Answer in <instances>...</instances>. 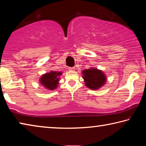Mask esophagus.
<instances>
[{
    "label": "esophagus",
    "instance_id": "obj_1",
    "mask_svg": "<svg viewBox=\"0 0 146 146\" xmlns=\"http://www.w3.org/2000/svg\"><path fill=\"white\" fill-rule=\"evenodd\" d=\"M69 70H70V71H75V67L69 68Z\"/></svg>",
    "mask_w": 146,
    "mask_h": 146
}]
</instances>
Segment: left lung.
Instances as JSON below:
<instances>
[{"instance_id":"obj_1","label":"left lung","mask_w":146,"mask_h":146,"mask_svg":"<svg viewBox=\"0 0 146 146\" xmlns=\"http://www.w3.org/2000/svg\"><path fill=\"white\" fill-rule=\"evenodd\" d=\"M82 73L86 86L90 90H98L104 86L107 81L105 73L97 68H90L83 70Z\"/></svg>"}]
</instances>
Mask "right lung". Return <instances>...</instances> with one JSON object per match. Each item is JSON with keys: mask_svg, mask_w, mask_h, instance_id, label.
I'll use <instances>...</instances> for the list:
<instances>
[{"mask_svg": "<svg viewBox=\"0 0 146 146\" xmlns=\"http://www.w3.org/2000/svg\"><path fill=\"white\" fill-rule=\"evenodd\" d=\"M62 72L51 71L50 72L43 74L40 78L39 83L48 90L53 91L58 87L60 76Z\"/></svg>", "mask_w": 146, "mask_h": 146, "instance_id": "1", "label": "right lung"}]
</instances>
